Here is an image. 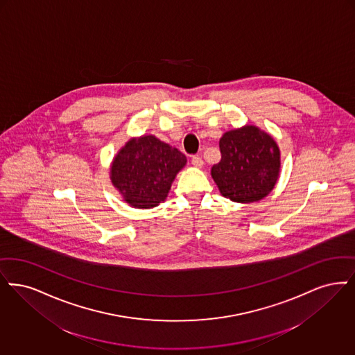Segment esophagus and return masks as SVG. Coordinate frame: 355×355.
Returning a JSON list of instances; mask_svg holds the SVG:
<instances>
[{"label":"esophagus","instance_id":"esophagus-1","mask_svg":"<svg viewBox=\"0 0 355 355\" xmlns=\"http://www.w3.org/2000/svg\"><path fill=\"white\" fill-rule=\"evenodd\" d=\"M192 164L196 167V168H201L204 166V162L201 159L200 156H192Z\"/></svg>","mask_w":355,"mask_h":355}]
</instances>
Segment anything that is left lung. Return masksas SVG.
Returning a JSON list of instances; mask_svg holds the SVG:
<instances>
[{"label":"left lung","instance_id":"8db88e82","mask_svg":"<svg viewBox=\"0 0 355 355\" xmlns=\"http://www.w3.org/2000/svg\"><path fill=\"white\" fill-rule=\"evenodd\" d=\"M221 160L211 170L220 193L237 202L268 196L279 176L276 140L256 125L227 131L220 139Z\"/></svg>","mask_w":355,"mask_h":355}]
</instances>
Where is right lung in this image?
<instances>
[{
    "instance_id": "add662e5",
    "label": "right lung",
    "mask_w": 355,
    "mask_h": 355,
    "mask_svg": "<svg viewBox=\"0 0 355 355\" xmlns=\"http://www.w3.org/2000/svg\"><path fill=\"white\" fill-rule=\"evenodd\" d=\"M187 157L154 135L130 139L114 157L110 179L134 208H154L166 200Z\"/></svg>"
}]
</instances>
